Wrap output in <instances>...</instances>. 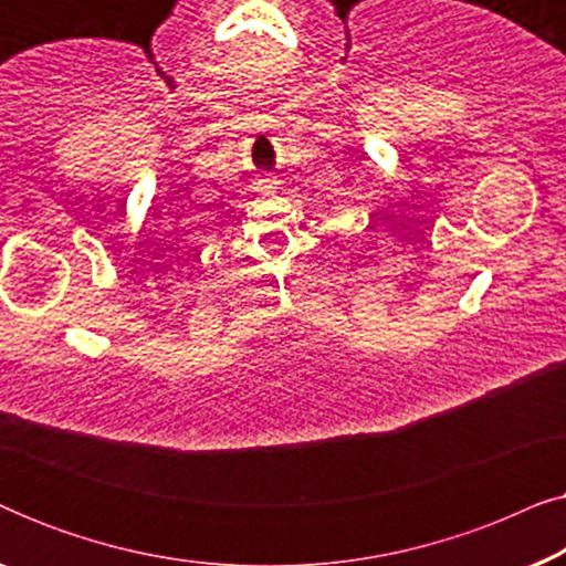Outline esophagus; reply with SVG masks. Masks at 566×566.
Masks as SVG:
<instances>
[{
    "mask_svg": "<svg viewBox=\"0 0 566 566\" xmlns=\"http://www.w3.org/2000/svg\"><path fill=\"white\" fill-rule=\"evenodd\" d=\"M275 185H277L275 177H268V180H265V188H275Z\"/></svg>",
    "mask_w": 566,
    "mask_h": 566,
    "instance_id": "esophagus-1",
    "label": "esophagus"
}]
</instances>
